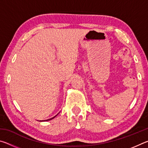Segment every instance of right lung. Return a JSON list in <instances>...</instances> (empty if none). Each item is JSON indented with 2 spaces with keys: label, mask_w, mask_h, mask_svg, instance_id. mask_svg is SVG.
Returning <instances> with one entry per match:
<instances>
[{
  "label": "right lung",
  "mask_w": 148,
  "mask_h": 148,
  "mask_svg": "<svg viewBox=\"0 0 148 148\" xmlns=\"http://www.w3.org/2000/svg\"><path fill=\"white\" fill-rule=\"evenodd\" d=\"M57 115H58V114H57L56 116H54V117H52V118H50V119H47V120H46V121H49V120H51V119H53L54 118V117H56V116H57Z\"/></svg>",
  "instance_id": "right-lung-1"
}]
</instances>
